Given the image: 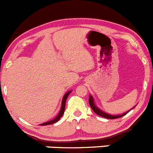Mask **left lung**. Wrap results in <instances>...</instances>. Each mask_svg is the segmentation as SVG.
<instances>
[{
	"mask_svg": "<svg viewBox=\"0 0 153 153\" xmlns=\"http://www.w3.org/2000/svg\"><path fill=\"white\" fill-rule=\"evenodd\" d=\"M89 105H90L91 108H92V110H93V111H94L97 114H98V115L100 116V117H105V118H108V119L119 118V117H123V116H124L125 114H126L128 111H128L122 114H118V115H111V114H107V113L104 112L103 111H102V110L100 109V108H98L96 105H95L94 101V98L91 95H90V96H89Z\"/></svg>",
	"mask_w": 153,
	"mask_h": 153,
	"instance_id": "obj_1",
	"label": "left lung"
}]
</instances>
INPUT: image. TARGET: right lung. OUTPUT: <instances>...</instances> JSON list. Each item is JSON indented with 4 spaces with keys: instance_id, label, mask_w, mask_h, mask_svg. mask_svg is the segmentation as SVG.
<instances>
[{
    "instance_id": "1",
    "label": "right lung",
    "mask_w": 153,
    "mask_h": 153,
    "mask_svg": "<svg viewBox=\"0 0 153 153\" xmlns=\"http://www.w3.org/2000/svg\"><path fill=\"white\" fill-rule=\"evenodd\" d=\"M71 92V91H69L66 92V94H65L64 95V97H63V98H62V102L61 109H60L59 112V114H58V115H57L56 117H55V118L53 119L52 120H50V121L46 122V123H42V124H40V126H46V125L53 124V123H56V122L58 121V120H60V118H61V117H62L63 114H64V112H65V102H66V100H67L68 97V95L70 94Z\"/></svg>"
}]
</instances>
